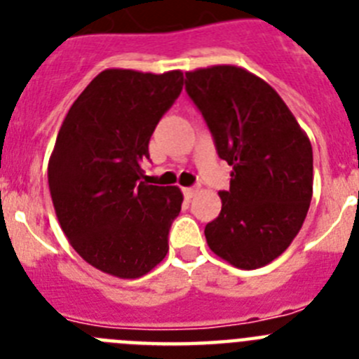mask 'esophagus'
<instances>
[{"mask_svg":"<svg viewBox=\"0 0 359 359\" xmlns=\"http://www.w3.org/2000/svg\"><path fill=\"white\" fill-rule=\"evenodd\" d=\"M196 192H198V190L192 189V187H185V189H183V194H185V198H187V199L194 198Z\"/></svg>","mask_w":359,"mask_h":359,"instance_id":"34e87169","label":"esophagus"}]
</instances>
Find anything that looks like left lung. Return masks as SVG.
<instances>
[{
    "mask_svg": "<svg viewBox=\"0 0 359 359\" xmlns=\"http://www.w3.org/2000/svg\"><path fill=\"white\" fill-rule=\"evenodd\" d=\"M221 160L231 165L221 212L205 226L208 248L228 264L257 269L286 252L313 198V147L261 77L233 65L187 72Z\"/></svg>",
    "mask_w": 359,
    "mask_h": 359,
    "instance_id": "left-lung-1",
    "label": "left lung"
}]
</instances>
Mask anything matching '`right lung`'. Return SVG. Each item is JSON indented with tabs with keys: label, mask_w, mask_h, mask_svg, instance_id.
<instances>
[{
	"label": "right lung",
	"mask_w": 359,
	"mask_h": 359,
	"mask_svg": "<svg viewBox=\"0 0 359 359\" xmlns=\"http://www.w3.org/2000/svg\"><path fill=\"white\" fill-rule=\"evenodd\" d=\"M182 90V69H104L62 120L48 161L50 196L73 250L104 273L144 277L169 252L183 194L142 182L140 163Z\"/></svg>",
	"instance_id": "add662e5"
}]
</instances>
